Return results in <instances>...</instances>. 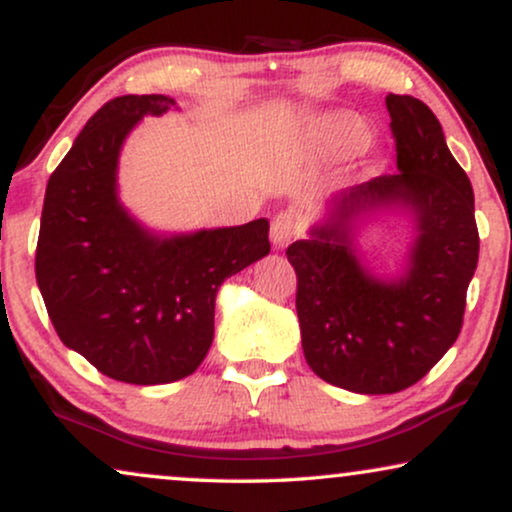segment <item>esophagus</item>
Returning <instances> with one entry per match:
<instances>
[{"label":"esophagus","instance_id":"esophagus-1","mask_svg":"<svg viewBox=\"0 0 512 512\" xmlns=\"http://www.w3.org/2000/svg\"><path fill=\"white\" fill-rule=\"evenodd\" d=\"M298 233H300V221L293 212H279L275 219H272L270 237L275 247H284V244H289Z\"/></svg>","mask_w":512,"mask_h":512}]
</instances>
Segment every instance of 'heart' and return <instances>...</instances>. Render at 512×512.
Segmentation results:
<instances>
[{"label": "heart", "instance_id": "1", "mask_svg": "<svg viewBox=\"0 0 512 512\" xmlns=\"http://www.w3.org/2000/svg\"><path fill=\"white\" fill-rule=\"evenodd\" d=\"M335 130H338V135H342V139H347L349 144L359 146L368 139V132L363 128L361 121H356L352 116H342L335 121Z\"/></svg>", "mask_w": 512, "mask_h": 512}]
</instances>
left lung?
<instances>
[{"mask_svg":"<svg viewBox=\"0 0 512 512\" xmlns=\"http://www.w3.org/2000/svg\"><path fill=\"white\" fill-rule=\"evenodd\" d=\"M387 109L398 172L340 193L331 223L286 249L307 366L356 394H396L443 359L464 324L480 251L471 181L436 114L410 95H387ZM380 201L418 216L411 270L398 283L370 278L348 242L351 216Z\"/></svg>","mask_w":512,"mask_h":512,"instance_id":"1","label":"left lung"}]
</instances>
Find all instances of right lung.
Segmentation results:
<instances>
[{
    "label": "right lung",
    "instance_id": "1",
    "mask_svg": "<svg viewBox=\"0 0 512 512\" xmlns=\"http://www.w3.org/2000/svg\"><path fill=\"white\" fill-rule=\"evenodd\" d=\"M165 95H121L97 109L46 186L37 284L55 333L111 380L165 384L191 375L214 340L223 279L270 251L268 219L153 237L116 198L118 151Z\"/></svg>",
    "mask_w": 512,
    "mask_h": 512
}]
</instances>
